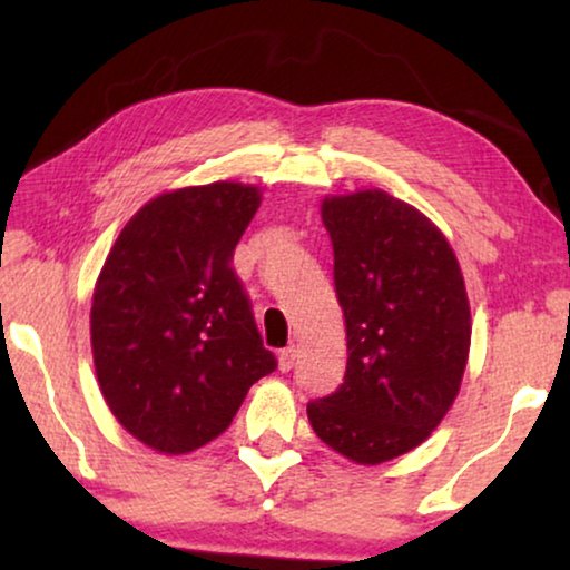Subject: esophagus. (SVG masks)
Returning a JSON list of instances; mask_svg holds the SVG:
<instances>
[{
  "mask_svg": "<svg viewBox=\"0 0 570 570\" xmlns=\"http://www.w3.org/2000/svg\"><path fill=\"white\" fill-rule=\"evenodd\" d=\"M294 364H296V348L294 346H286V348L278 351V368H282V372L294 368Z\"/></svg>",
  "mask_w": 570,
  "mask_h": 570,
  "instance_id": "obj_1",
  "label": "esophagus"
}]
</instances>
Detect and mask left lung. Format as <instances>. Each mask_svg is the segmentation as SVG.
Returning a JSON list of instances; mask_svg holds the SVG:
<instances>
[{
  "label": "left lung",
  "mask_w": 570,
  "mask_h": 570,
  "mask_svg": "<svg viewBox=\"0 0 570 570\" xmlns=\"http://www.w3.org/2000/svg\"><path fill=\"white\" fill-rule=\"evenodd\" d=\"M323 224L348 362L307 415L335 452L380 464L426 442L452 407L470 354L468 292L436 224L384 190L325 198Z\"/></svg>",
  "instance_id": "left-lung-1"
}]
</instances>
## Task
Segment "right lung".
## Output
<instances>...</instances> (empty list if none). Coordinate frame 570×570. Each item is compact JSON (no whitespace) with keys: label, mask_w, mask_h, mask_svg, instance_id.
<instances>
[{"label":"right lung","mask_w":570,"mask_h":570,"mask_svg":"<svg viewBox=\"0 0 570 570\" xmlns=\"http://www.w3.org/2000/svg\"><path fill=\"white\" fill-rule=\"evenodd\" d=\"M261 190L212 183L151 198L110 247L92 294V358L128 434L186 454L227 431L276 368L232 258Z\"/></svg>","instance_id":"1"}]
</instances>
